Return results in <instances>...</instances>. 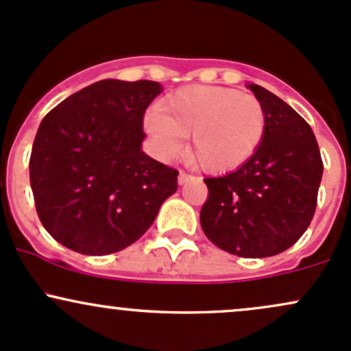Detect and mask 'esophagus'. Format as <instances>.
Here are the masks:
<instances>
[{"label": "esophagus", "mask_w": 351, "mask_h": 351, "mask_svg": "<svg viewBox=\"0 0 351 351\" xmlns=\"http://www.w3.org/2000/svg\"><path fill=\"white\" fill-rule=\"evenodd\" d=\"M191 174H187V172H184V171H180L179 172V177H177V180H179V184H186L187 180L191 179Z\"/></svg>", "instance_id": "34e87169"}]
</instances>
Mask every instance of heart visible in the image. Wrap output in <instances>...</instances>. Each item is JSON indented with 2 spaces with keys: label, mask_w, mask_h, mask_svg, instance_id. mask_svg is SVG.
<instances>
[{
  "label": "heart",
  "mask_w": 351,
  "mask_h": 351,
  "mask_svg": "<svg viewBox=\"0 0 351 351\" xmlns=\"http://www.w3.org/2000/svg\"><path fill=\"white\" fill-rule=\"evenodd\" d=\"M145 130L162 156H176L191 135L189 156L202 169L226 172L254 156L266 132L258 97L224 86L191 85L145 115Z\"/></svg>",
  "instance_id": "1"
}]
</instances>
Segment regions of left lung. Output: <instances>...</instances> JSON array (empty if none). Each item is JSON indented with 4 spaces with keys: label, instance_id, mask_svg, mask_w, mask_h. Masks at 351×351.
<instances>
[{
    "label": "left lung",
    "instance_id": "8db88e82",
    "mask_svg": "<svg viewBox=\"0 0 351 351\" xmlns=\"http://www.w3.org/2000/svg\"><path fill=\"white\" fill-rule=\"evenodd\" d=\"M266 110V132L250 160L231 174L206 177L201 226L207 239L239 258L291 247L315 216L323 160L311 127L286 101L251 84Z\"/></svg>",
    "mask_w": 351,
    "mask_h": 351
}]
</instances>
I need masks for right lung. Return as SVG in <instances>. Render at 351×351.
Listing matches in <instances>:
<instances>
[{"mask_svg": "<svg viewBox=\"0 0 351 351\" xmlns=\"http://www.w3.org/2000/svg\"><path fill=\"white\" fill-rule=\"evenodd\" d=\"M157 82L100 80L41 120L29 184L43 228L80 254L125 250L177 191L179 171L142 152Z\"/></svg>", "mask_w": 351, "mask_h": 351, "instance_id": "right-lung-1", "label": "right lung"}]
</instances>
